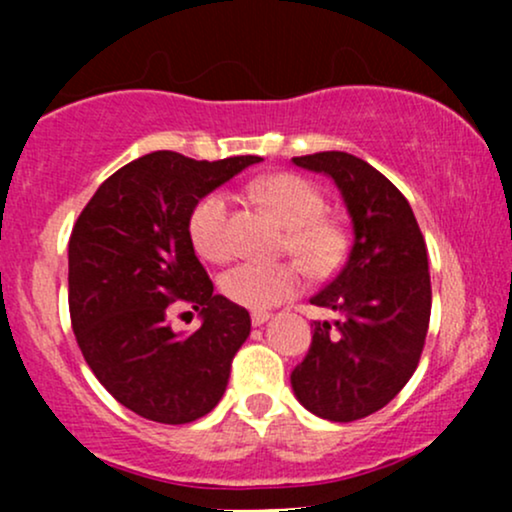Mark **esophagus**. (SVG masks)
I'll list each match as a JSON object with an SVG mask.
<instances>
[{
    "label": "esophagus",
    "instance_id": "obj_1",
    "mask_svg": "<svg viewBox=\"0 0 512 512\" xmlns=\"http://www.w3.org/2000/svg\"><path fill=\"white\" fill-rule=\"evenodd\" d=\"M267 320H269V313H264V310H255V313H252V325L255 327L264 325Z\"/></svg>",
    "mask_w": 512,
    "mask_h": 512
}]
</instances>
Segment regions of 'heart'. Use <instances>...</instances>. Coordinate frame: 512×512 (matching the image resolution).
Returning <instances> with one entry per match:
<instances>
[{"label":"heart","mask_w":512,"mask_h":512,"mask_svg":"<svg viewBox=\"0 0 512 512\" xmlns=\"http://www.w3.org/2000/svg\"><path fill=\"white\" fill-rule=\"evenodd\" d=\"M257 195L291 226V248L313 269H330L342 252V236L322 221L325 199L298 175L281 173L255 185ZM190 238L197 252L211 262L233 255L231 195L214 190L195 204L190 214ZM305 276L293 262H240L221 276V291L233 303L250 310L279 305L301 291Z\"/></svg>","instance_id":"obj_1"}]
</instances>
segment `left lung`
Returning a JSON list of instances; mask_svg holds the SVG:
<instances>
[{
  "label": "left lung",
  "instance_id": "8db88e82",
  "mask_svg": "<svg viewBox=\"0 0 512 512\" xmlns=\"http://www.w3.org/2000/svg\"><path fill=\"white\" fill-rule=\"evenodd\" d=\"M291 161L330 175L354 223L344 267L310 298L339 320L313 322V344L291 373L305 409L346 424L383 409L419 366L431 320L426 240L402 192L363 158L320 151Z\"/></svg>",
  "mask_w": 512,
  "mask_h": 512
}]
</instances>
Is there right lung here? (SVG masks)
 I'll return each mask as SVG.
<instances>
[{"label":"right lung","mask_w":512,"mask_h":512,"mask_svg":"<svg viewBox=\"0 0 512 512\" xmlns=\"http://www.w3.org/2000/svg\"><path fill=\"white\" fill-rule=\"evenodd\" d=\"M260 156L195 161L154 151L91 197L69 238V315L81 354L122 407L158 424H190L219 404L250 313L214 293L190 238L195 204ZM175 302L200 310L182 338Z\"/></svg>","instance_id":"obj_1"}]
</instances>
